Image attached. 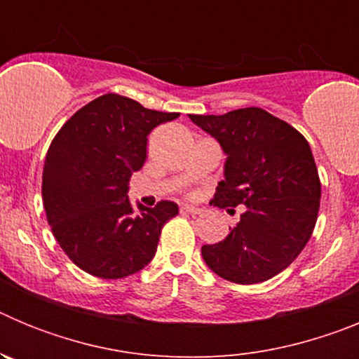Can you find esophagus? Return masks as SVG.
<instances>
[{"instance_id":"34e87169","label":"esophagus","mask_w":359,"mask_h":359,"mask_svg":"<svg viewBox=\"0 0 359 359\" xmlns=\"http://www.w3.org/2000/svg\"><path fill=\"white\" fill-rule=\"evenodd\" d=\"M182 214H190V215H198L201 214V210L196 207H190V205H183L182 207Z\"/></svg>"}]
</instances>
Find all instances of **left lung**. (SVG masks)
I'll return each instance as SVG.
<instances>
[{"mask_svg": "<svg viewBox=\"0 0 359 359\" xmlns=\"http://www.w3.org/2000/svg\"><path fill=\"white\" fill-rule=\"evenodd\" d=\"M226 152L224 180L210 201L244 207L226 239L205 244L201 255L219 277L259 284L286 269L315 230L318 169L309 144L293 126L261 107L224 115H189Z\"/></svg>", "mask_w": 359, "mask_h": 359, "instance_id": "left-lung-1", "label": "left lung"}]
</instances>
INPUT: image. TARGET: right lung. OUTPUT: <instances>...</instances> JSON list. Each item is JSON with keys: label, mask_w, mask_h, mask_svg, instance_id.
<instances>
[{"label": "right lung", "mask_w": 359, "mask_h": 359, "mask_svg": "<svg viewBox=\"0 0 359 359\" xmlns=\"http://www.w3.org/2000/svg\"><path fill=\"white\" fill-rule=\"evenodd\" d=\"M177 116L107 93L66 120L50 144L43 167L46 219L62 252L86 273L123 278L152 261L177 205H138L135 212L128 185L144 167L149 133Z\"/></svg>", "instance_id": "obj_1"}]
</instances>
